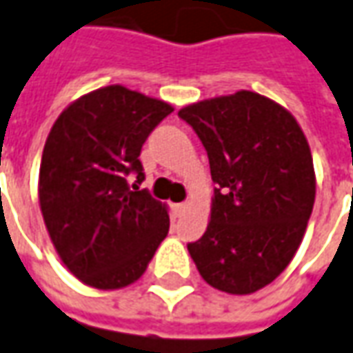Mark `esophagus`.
<instances>
[{"instance_id":"34e87169","label":"esophagus","mask_w":353,"mask_h":353,"mask_svg":"<svg viewBox=\"0 0 353 353\" xmlns=\"http://www.w3.org/2000/svg\"><path fill=\"white\" fill-rule=\"evenodd\" d=\"M185 210H187L185 203H177V205H174V216L181 218L183 214H185Z\"/></svg>"}]
</instances>
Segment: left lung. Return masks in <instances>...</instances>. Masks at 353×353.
Instances as JSON below:
<instances>
[{
	"label": "left lung",
	"instance_id": "left-lung-1",
	"mask_svg": "<svg viewBox=\"0 0 353 353\" xmlns=\"http://www.w3.org/2000/svg\"><path fill=\"white\" fill-rule=\"evenodd\" d=\"M216 183L210 222L187 243L201 276L228 294L270 284L296 255L315 203L307 139L294 116L241 90L179 110Z\"/></svg>",
	"mask_w": 353,
	"mask_h": 353
}]
</instances>
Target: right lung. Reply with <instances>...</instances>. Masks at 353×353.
Segmentation results:
<instances>
[{"mask_svg":"<svg viewBox=\"0 0 353 353\" xmlns=\"http://www.w3.org/2000/svg\"><path fill=\"white\" fill-rule=\"evenodd\" d=\"M172 112L162 100L106 86L63 110L48 135L38 183L42 216L63 265L88 286L135 282L168 236L166 207L139 189V157Z\"/></svg>","mask_w":353,"mask_h":353,"instance_id":"obj_1","label":"right lung"}]
</instances>
